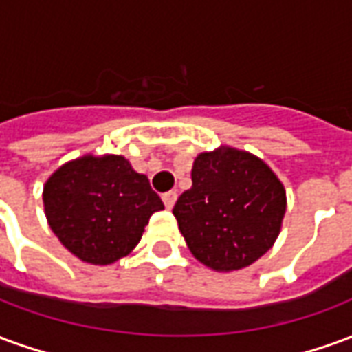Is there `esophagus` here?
Wrapping results in <instances>:
<instances>
[{"mask_svg":"<svg viewBox=\"0 0 352 352\" xmlns=\"http://www.w3.org/2000/svg\"><path fill=\"white\" fill-rule=\"evenodd\" d=\"M162 199H164V206L168 207V209H171V207L175 206V201H177V192L175 190L166 192V194L162 196Z\"/></svg>","mask_w":352,"mask_h":352,"instance_id":"obj_1","label":"esophagus"}]
</instances>
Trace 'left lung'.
<instances>
[{
  "instance_id": "8db88e82",
  "label": "left lung",
  "mask_w": 352,
  "mask_h": 352,
  "mask_svg": "<svg viewBox=\"0 0 352 352\" xmlns=\"http://www.w3.org/2000/svg\"><path fill=\"white\" fill-rule=\"evenodd\" d=\"M287 190L258 156L234 146L199 153L192 188L173 207L194 258L214 272L243 270L275 243Z\"/></svg>"
}]
</instances>
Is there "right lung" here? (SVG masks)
<instances>
[{
  "instance_id": "1",
  "label": "right lung",
  "mask_w": 352,
  "mask_h": 352,
  "mask_svg": "<svg viewBox=\"0 0 352 352\" xmlns=\"http://www.w3.org/2000/svg\"><path fill=\"white\" fill-rule=\"evenodd\" d=\"M43 206L60 243L94 265L128 256L153 213L164 209L146 175L118 154L65 162L43 186Z\"/></svg>"
}]
</instances>
